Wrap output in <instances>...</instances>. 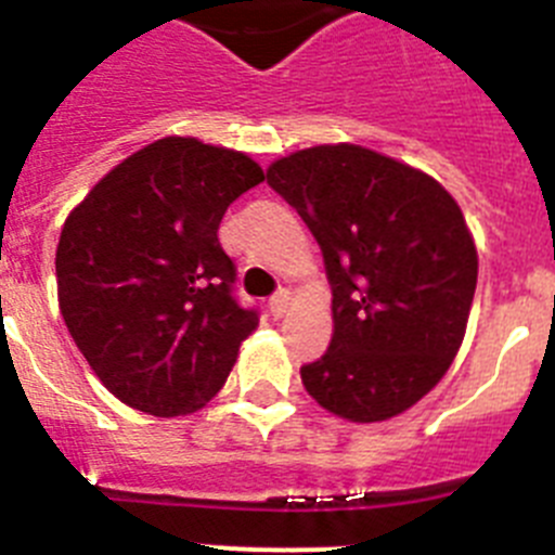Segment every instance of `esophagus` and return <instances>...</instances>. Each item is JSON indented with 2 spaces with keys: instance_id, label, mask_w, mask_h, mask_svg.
Masks as SVG:
<instances>
[{
  "instance_id": "obj_1",
  "label": "esophagus",
  "mask_w": 555,
  "mask_h": 555,
  "mask_svg": "<svg viewBox=\"0 0 555 555\" xmlns=\"http://www.w3.org/2000/svg\"><path fill=\"white\" fill-rule=\"evenodd\" d=\"M288 306H292V297H288V292H278L272 300H269V313H272L274 320H281L283 313L288 311Z\"/></svg>"
}]
</instances>
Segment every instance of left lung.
I'll use <instances>...</instances> for the list:
<instances>
[{
	"label": "left lung",
	"mask_w": 555,
	"mask_h": 555,
	"mask_svg": "<svg viewBox=\"0 0 555 555\" xmlns=\"http://www.w3.org/2000/svg\"><path fill=\"white\" fill-rule=\"evenodd\" d=\"M325 258L333 338L300 370L325 411L384 423L444 377L464 341L478 253L430 175L358 144L292 152L267 169Z\"/></svg>",
	"instance_id": "1"
}]
</instances>
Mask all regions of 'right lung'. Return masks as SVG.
<instances>
[{"label":"right lung","mask_w":555,"mask_h":555,"mask_svg":"<svg viewBox=\"0 0 555 555\" xmlns=\"http://www.w3.org/2000/svg\"><path fill=\"white\" fill-rule=\"evenodd\" d=\"M258 183L263 169L244 152L169 135L113 166L68 214L55 255L63 322L130 409L199 411L258 327V311L235 302L217 235Z\"/></svg>","instance_id":"right-lung-1"}]
</instances>
